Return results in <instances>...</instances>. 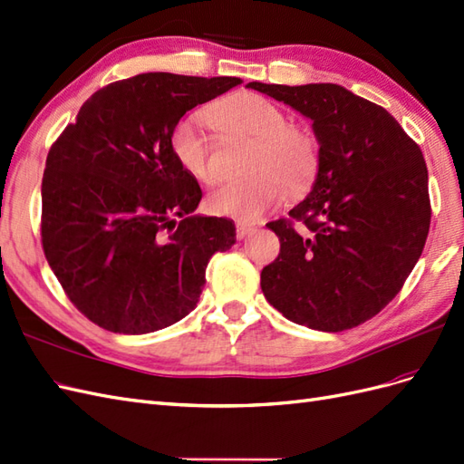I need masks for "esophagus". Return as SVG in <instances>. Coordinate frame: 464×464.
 Masks as SVG:
<instances>
[{
	"label": "esophagus",
	"mask_w": 464,
	"mask_h": 464,
	"mask_svg": "<svg viewBox=\"0 0 464 464\" xmlns=\"http://www.w3.org/2000/svg\"><path fill=\"white\" fill-rule=\"evenodd\" d=\"M254 230V227H251V224H246V222H237L236 224V237L237 240H244V237Z\"/></svg>",
	"instance_id": "obj_1"
}]
</instances>
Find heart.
<instances>
[{
  "instance_id": "heart-1",
  "label": "heart",
  "mask_w": 464,
  "mask_h": 464,
  "mask_svg": "<svg viewBox=\"0 0 464 464\" xmlns=\"http://www.w3.org/2000/svg\"><path fill=\"white\" fill-rule=\"evenodd\" d=\"M208 120L222 131H240L256 139L249 159L254 174L220 181L207 198L210 213L257 220L283 199V184L290 191H300L314 179L319 164L314 135L288 125L285 110L269 98L254 92L232 94L210 108ZM170 149L178 164L195 179H215L213 143L201 116L191 114L176 121Z\"/></svg>"
}]
</instances>
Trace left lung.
I'll use <instances>...</instances> for the list:
<instances>
[{
    "label": "left lung",
    "mask_w": 464,
    "mask_h": 464,
    "mask_svg": "<svg viewBox=\"0 0 464 464\" xmlns=\"http://www.w3.org/2000/svg\"><path fill=\"white\" fill-rule=\"evenodd\" d=\"M312 120L319 168L292 220L269 227L278 257L261 271V290L286 319L339 333L372 319L397 296L422 256L430 232L424 154L389 111L333 82L265 85Z\"/></svg>",
    "instance_id": "1"
}]
</instances>
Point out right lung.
<instances>
[{
    "label": "right lung",
    "instance_id": "1",
    "mask_svg": "<svg viewBox=\"0 0 464 464\" xmlns=\"http://www.w3.org/2000/svg\"><path fill=\"white\" fill-rule=\"evenodd\" d=\"M237 77L141 73L81 106L48 152L42 247L67 298L111 333L143 334L186 317L207 263L236 244L230 218L193 215L203 193L170 133Z\"/></svg>",
    "mask_w": 464,
    "mask_h": 464
}]
</instances>
